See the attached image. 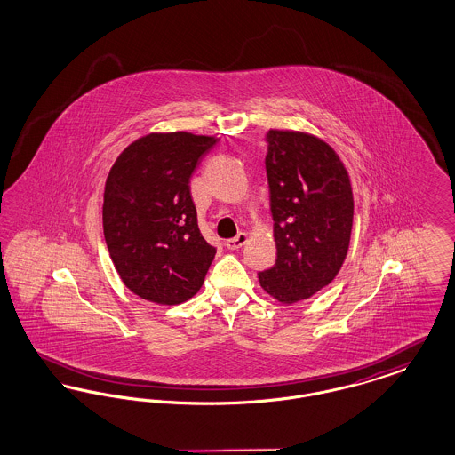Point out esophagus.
Wrapping results in <instances>:
<instances>
[{
	"instance_id": "esophagus-1",
	"label": "esophagus",
	"mask_w": 455,
	"mask_h": 455,
	"mask_svg": "<svg viewBox=\"0 0 455 455\" xmlns=\"http://www.w3.org/2000/svg\"><path fill=\"white\" fill-rule=\"evenodd\" d=\"M245 242H247V234H245V232H240L237 237L228 238V240L225 242V245H227V249H230V251H235V249H240V247H242Z\"/></svg>"
}]
</instances>
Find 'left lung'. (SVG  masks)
<instances>
[{
    "instance_id": "left-lung-1",
    "label": "left lung",
    "mask_w": 455,
    "mask_h": 455,
    "mask_svg": "<svg viewBox=\"0 0 455 455\" xmlns=\"http://www.w3.org/2000/svg\"><path fill=\"white\" fill-rule=\"evenodd\" d=\"M266 173L276 264L260 271L266 293L282 303L310 299L339 273L353 227L349 175L325 141L300 131L269 130Z\"/></svg>"
}]
</instances>
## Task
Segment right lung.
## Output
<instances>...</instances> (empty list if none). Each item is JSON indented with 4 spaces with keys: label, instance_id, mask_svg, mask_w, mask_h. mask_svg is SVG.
Returning a JSON list of instances; mask_svg holds the SVG:
<instances>
[{
    "label": "right lung",
    "instance_id": "1",
    "mask_svg": "<svg viewBox=\"0 0 455 455\" xmlns=\"http://www.w3.org/2000/svg\"><path fill=\"white\" fill-rule=\"evenodd\" d=\"M215 136L152 132L117 156L104 191V237L138 297L177 305L195 297L217 254L199 232L189 180Z\"/></svg>",
    "mask_w": 455,
    "mask_h": 455
}]
</instances>
